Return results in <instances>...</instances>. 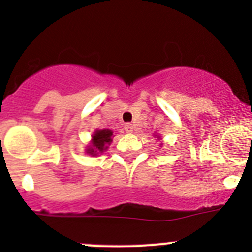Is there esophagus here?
Masks as SVG:
<instances>
[{"label":"esophagus","mask_w":252,"mask_h":252,"mask_svg":"<svg viewBox=\"0 0 252 252\" xmlns=\"http://www.w3.org/2000/svg\"><path fill=\"white\" fill-rule=\"evenodd\" d=\"M124 129H126V133H133V130H134V126H133V124H130V123H126V126H124Z\"/></svg>","instance_id":"1"}]
</instances>
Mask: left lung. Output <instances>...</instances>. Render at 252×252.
<instances>
[{
    "mask_svg": "<svg viewBox=\"0 0 252 252\" xmlns=\"http://www.w3.org/2000/svg\"><path fill=\"white\" fill-rule=\"evenodd\" d=\"M155 136H156V138L158 139V140H161V136H159V135H157V134H156V135H155Z\"/></svg>",
    "mask_w": 252,
    "mask_h": 252,
    "instance_id": "obj_1",
    "label": "left lung"
}]
</instances>
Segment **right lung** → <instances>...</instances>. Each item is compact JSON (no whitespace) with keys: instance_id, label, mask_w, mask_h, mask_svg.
<instances>
[{"instance_id":"right-lung-1","label":"right lung","mask_w":252,"mask_h":252,"mask_svg":"<svg viewBox=\"0 0 252 252\" xmlns=\"http://www.w3.org/2000/svg\"><path fill=\"white\" fill-rule=\"evenodd\" d=\"M113 131L110 129H96L91 135V140L86 146L85 152L90 156H97V155L103 154L113 140Z\"/></svg>"}]
</instances>
